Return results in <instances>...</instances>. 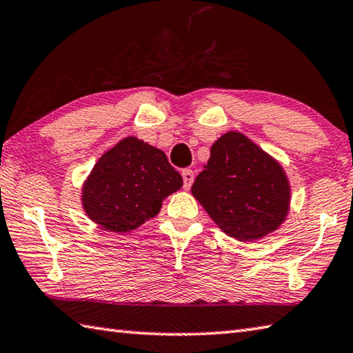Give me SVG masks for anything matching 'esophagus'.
Segmentation results:
<instances>
[{
	"mask_svg": "<svg viewBox=\"0 0 353 353\" xmlns=\"http://www.w3.org/2000/svg\"><path fill=\"white\" fill-rule=\"evenodd\" d=\"M182 177H183V188L190 190L191 183H193V181H194V172L188 168H185V170H182Z\"/></svg>",
	"mask_w": 353,
	"mask_h": 353,
	"instance_id": "obj_1",
	"label": "esophagus"
}]
</instances>
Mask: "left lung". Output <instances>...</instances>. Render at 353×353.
<instances>
[{
  "label": "left lung",
  "instance_id": "obj_1",
  "mask_svg": "<svg viewBox=\"0 0 353 353\" xmlns=\"http://www.w3.org/2000/svg\"><path fill=\"white\" fill-rule=\"evenodd\" d=\"M191 193L223 233L241 242L264 238L284 222L290 185L276 160L241 132L211 146Z\"/></svg>",
  "mask_w": 353,
  "mask_h": 353
}]
</instances>
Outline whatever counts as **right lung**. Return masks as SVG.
<instances>
[{
  "instance_id": "right-lung-1",
  "label": "right lung",
  "mask_w": 353,
  "mask_h": 353,
  "mask_svg": "<svg viewBox=\"0 0 353 353\" xmlns=\"http://www.w3.org/2000/svg\"><path fill=\"white\" fill-rule=\"evenodd\" d=\"M183 185L165 152L136 137L106 151L83 185L89 219L114 233H126L154 217L165 197Z\"/></svg>"
}]
</instances>
